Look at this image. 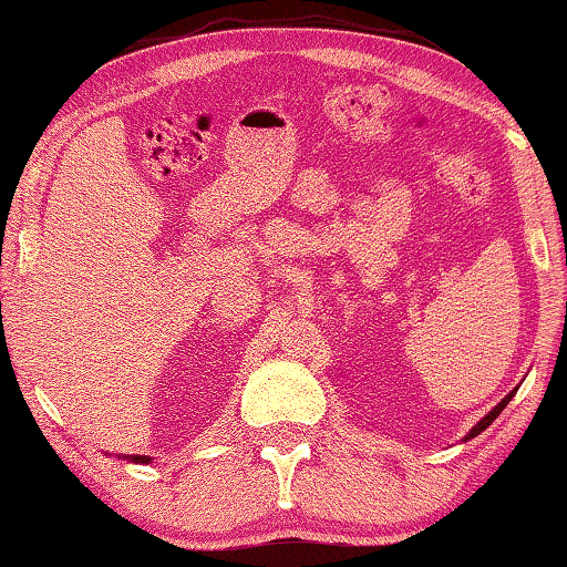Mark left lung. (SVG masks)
Masks as SVG:
<instances>
[{
    "instance_id": "left-lung-1",
    "label": "left lung",
    "mask_w": 567,
    "mask_h": 567,
    "mask_svg": "<svg viewBox=\"0 0 567 567\" xmlns=\"http://www.w3.org/2000/svg\"><path fill=\"white\" fill-rule=\"evenodd\" d=\"M512 396H515V391H512V393H509V396H505V399H502V401L497 403V406H494V409H492V411L487 413V416H484V419L480 421V424H477V426H474V429L470 431V434H466V439H474V436H477V434H482V431H484V429H487V426L492 424V421L499 416V413H502V409H505V406H507V403L512 401Z\"/></svg>"
}]
</instances>
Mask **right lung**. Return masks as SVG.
I'll return each instance as SVG.
<instances>
[{"mask_svg":"<svg viewBox=\"0 0 567 567\" xmlns=\"http://www.w3.org/2000/svg\"><path fill=\"white\" fill-rule=\"evenodd\" d=\"M131 462H138V464H146V462H151L148 456H131Z\"/></svg>","mask_w":567,"mask_h":567,"instance_id":"obj_1","label":"right lung"}]
</instances>
